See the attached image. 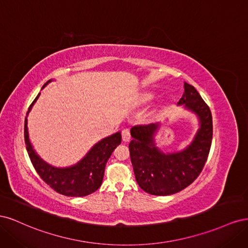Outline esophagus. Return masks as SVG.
<instances>
[{
	"instance_id": "esophagus-1",
	"label": "esophagus",
	"mask_w": 248,
	"mask_h": 248,
	"mask_svg": "<svg viewBox=\"0 0 248 248\" xmlns=\"http://www.w3.org/2000/svg\"><path fill=\"white\" fill-rule=\"evenodd\" d=\"M131 139L130 131L128 129H123L122 130V140L123 141H129Z\"/></svg>"
}]
</instances>
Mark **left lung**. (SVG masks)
Instances as JSON below:
<instances>
[{"mask_svg": "<svg viewBox=\"0 0 248 248\" xmlns=\"http://www.w3.org/2000/svg\"><path fill=\"white\" fill-rule=\"evenodd\" d=\"M199 118L200 128L193 140L182 151L163 153L156 147L154 133L158 123L133 126L129 144L130 159L137 182L153 196H170L186 188L198 178L207 161L212 142V115L193 86L184 82L178 106Z\"/></svg>", "mask_w": 248, "mask_h": 248, "instance_id": "8db88e82", "label": "left lung"}]
</instances>
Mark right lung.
I'll return each instance as SVG.
<instances>
[{
    "label": "right lung",
    "instance_id": "right-lung-1",
    "mask_svg": "<svg viewBox=\"0 0 248 248\" xmlns=\"http://www.w3.org/2000/svg\"><path fill=\"white\" fill-rule=\"evenodd\" d=\"M49 79L42 89L46 87ZM37 95L27 112L31 111L34 103L38 99ZM121 132L118 131L111 136L104 138L95 144L86 156L74 166L68 168H56L42 160L35 152L29 139L28 120H25V142L30 159L41 179L55 191L66 197H86L99 188L104 176L106 164L111 153L121 144Z\"/></svg>",
    "mask_w": 248,
    "mask_h": 248
}]
</instances>
